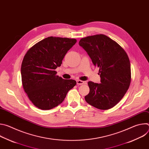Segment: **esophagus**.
<instances>
[{"mask_svg": "<svg viewBox=\"0 0 149 149\" xmlns=\"http://www.w3.org/2000/svg\"><path fill=\"white\" fill-rule=\"evenodd\" d=\"M84 81H81V80H77V85H82L83 84H84Z\"/></svg>", "mask_w": 149, "mask_h": 149, "instance_id": "obj_1", "label": "esophagus"}]
</instances>
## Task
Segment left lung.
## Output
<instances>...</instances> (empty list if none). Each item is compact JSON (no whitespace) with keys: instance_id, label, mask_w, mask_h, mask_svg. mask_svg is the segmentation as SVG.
<instances>
[{"instance_id":"left-lung-1","label":"left lung","mask_w":149,"mask_h":149,"mask_svg":"<svg viewBox=\"0 0 149 149\" xmlns=\"http://www.w3.org/2000/svg\"><path fill=\"white\" fill-rule=\"evenodd\" d=\"M79 45L87 53L95 67L99 68L101 83L88 82L90 93L85 100L100 110L115 106L128 90L131 67L128 55L115 41L104 35L82 38Z\"/></svg>"}]
</instances>
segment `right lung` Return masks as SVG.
Returning a JSON list of instances; mask_svg holds the SVG:
<instances>
[{"label":"right lung","instance_id":"1","mask_svg":"<svg viewBox=\"0 0 149 149\" xmlns=\"http://www.w3.org/2000/svg\"><path fill=\"white\" fill-rule=\"evenodd\" d=\"M75 39L48 37L38 42L25 54L21 66L24 89L36 107L52 109L64 100L77 84L56 75L67 52L75 44Z\"/></svg>","mask_w":149,"mask_h":149}]
</instances>
